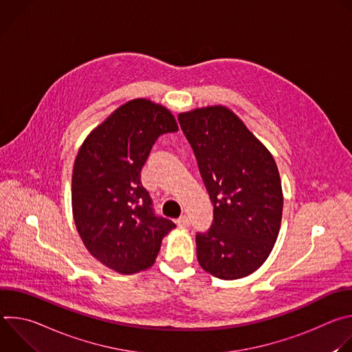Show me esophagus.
Instances as JSON below:
<instances>
[{"label": "esophagus", "mask_w": 352, "mask_h": 352, "mask_svg": "<svg viewBox=\"0 0 352 352\" xmlns=\"http://www.w3.org/2000/svg\"><path fill=\"white\" fill-rule=\"evenodd\" d=\"M177 224H178V227H181V228H188L189 226H190V220H189V217L188 216H181L178 220H177Z\"/></svg>", "instance_id": "34e87169"}]
</instances>
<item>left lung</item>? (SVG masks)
Returning <instances> with one entry per match:
<instances>
[{
    "mask_svg": "<svg viewBox=\"0 0 352 352\" xmlns=\"http://www.w3.org/2000/svg\"><path fill=\"white\" fill-rule=\"evenodd\" d=\"M213 204V223L196 234L199 265L221 280L258 270L277 239L283 213L278 170L269 150L221 106L178 116Z\"/></svg>",
    "mask_w": 352,
    "mask_h": 352,
    "instance_id": "1",
    "label": "left lung"
}]
</instances>
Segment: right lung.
I'll return each instance as SVG.
<instances>
[{
  "label": "right lung",
  "mask_w": 352,
  "mask_h": 352,
  "mask_svg": "<svg viewBox=\"0 0 352 352\" xmlns=\"http://www.w3.org/2000/svg\"><path fill=\"white\" fill-rule=\"evenodd\" d=\"M178 125L163 106L136 98L116 110L80 146L72 174V210L89 252L133 274L152 266L175 224L157 216L140 181L156 140Z\"/></svg>",
  "instance_id": "right-lung-1"
}]
</instances>
